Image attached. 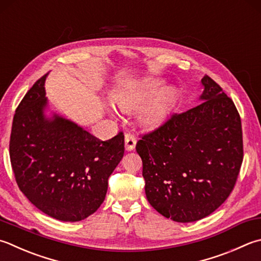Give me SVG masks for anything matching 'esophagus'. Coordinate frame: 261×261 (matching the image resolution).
Returning <instances> with one entry per match:
<instances>
[{
    "mask_svg": "<svg viewBox=\"0 0 261 261\" xmlns=\"http://www.w3.org/2000/svg\"><path fill=\"white\" fill-rule=\"evenodd\" d=\"M135 145H136V137L129 134V133H127L125 135V147L127 151H132L135 149Z\"/></svg>",
    "mask_w": 261,
    "mask_h": 261,
    "instance_id": "1",
    "label": "esophagus"
}]
</instances>
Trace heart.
<instances>
[{
	"instance_id": "heart-1",
	"label": "heart",
	"mask_w": 261,
	"mask_h": 261,
	"mask_svg": "<svg viewBox=\"0 0 261 261\" xmlns=\"http://www.w3.org/2000/svg\"><path fill=\"white\" fill-rule=\"evenodd\" d=\"M177 91L174 86H165L159 77H146L117 90L112 101L125 112L137 111V121L147 129L164 122L173 110Z\"/></svg>"
}]
</instances>
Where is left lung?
<instances>
[{"label":"left lung","mask_w":261,"mask_h":261,"mask_svg":"<svg viewBox=\"0 0 261 261\" xmlns=\"http://www.w3.org/2000/svg\"><path fill=\"white\" fill-rule=\"evenodd\" d=\"M201 83V103L173 115L136 144L147 201L177 223L196 222L220 207L243 160L242 125L234 102L209 76Z\"/></svg>","instance_id":"left-lung-1"}]
</instances>
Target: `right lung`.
<instances>
[{
    "mask_svg": "<svg viewBox=\"0 0 261 261\" xmlns=\"http://www.w3.org/2000/svg\"><path fill=\"white\" fill-rule=\"evenodd\" d=\"M43 76L23 96L13 117L10 160L26 198L52 218L80 222L106 199L108 178L122 159V133L101 141L76 122L46 115Z\"/></svg>",
    "mask_w": 261,
    "mask_h": 261,
    "instance_id": "add662e5",
    "label": "right lung"
}]
</instances>
